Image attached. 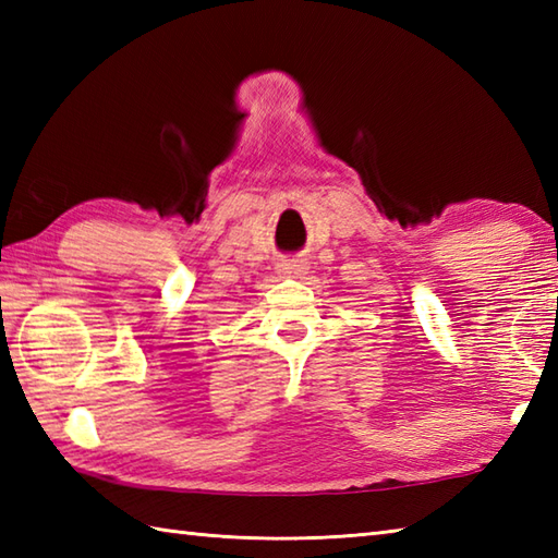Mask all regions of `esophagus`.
<instances>
[{
	"instance_id": "obj_1",
	"label": "esophagus",
	"mask_w": 558,
	"mask_h": 558,
	"mask_svg": "<svg viewBox=\"0 0 558 558\" xmlns=\"http://www.w3.org/2000/svg\"><path fill=\"white\" fill-rule=\"evenodd\" d=\"M280 270L286 272V276L302 278V276H306L310 266H306V258H288V260H282V264H280Z\"/></svg>"
}]
</instances>
